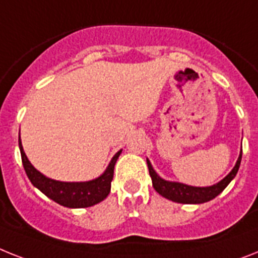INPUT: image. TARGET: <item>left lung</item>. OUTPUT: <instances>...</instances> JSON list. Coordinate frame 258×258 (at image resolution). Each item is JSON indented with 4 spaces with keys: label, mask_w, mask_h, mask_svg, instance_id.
I'll list each match as a JSON object with an SVG mask.
<instances>
[{
    "label": "left lung",
    "mask_w": 258,
    "mask_h": 258,
    "mask_svg": "<svg viewBox=\"0 0 258 258\" xmlns=\"http://www.w3.org/2000/svg\"><path fill=\"white\" fill-rule=\"evenodd\" d=\"M240 162H241V153L240 157L236 162L235 167L232 169L228 175L225 176L224 179L220 180L219 183L214 184L210 187H192L183 184V183L178 182H169V180L162 179L161 176L157 175V172L153 169L152 163L149 162L148 159V167H149V174L152 176L153 180V187L154 190L162 195L163 198L169 199V201L176 202V203H184V204H199V203H206V202L214 199L224 190L225 187L228 186L233 178L236 176L237 171H239Z\"/></svg>",
    "instance_id": "1"
}]
</instances>
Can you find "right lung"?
<instances>
[{
  "instance_id": "1",
  "label": "right lung",
  "mask_w": 258,
  "mask_h": 258,
  "mask_svg": "<svg viewBox=\"0 0 258 258\" xmlns=\"http://www.w3.org/2000/svg\"><path fill=\"white\" fill-rule=\"evenodd\" d=\"M18 142L23 167H25L30 182L33 183L38 190L42 191L46 197L56 202L57 204L68 208L91 207V206H95L104 201L110 192V183L113 179L114 165H116L121 150L114 154L109 166L106 167L105 172L99 178L89 180V182H59V180L50 179L47 176H44L42 172L38 171L29 162L26 154L23 152L21 137H19Z\"/></svg>"
}]
</instances>
